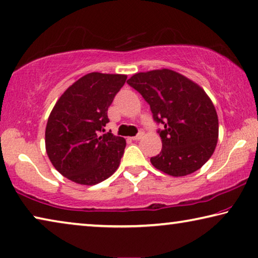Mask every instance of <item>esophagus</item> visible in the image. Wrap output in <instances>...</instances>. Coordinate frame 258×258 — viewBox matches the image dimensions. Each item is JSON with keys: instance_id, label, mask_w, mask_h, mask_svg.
Returning a JSON list of instances; mask_svg holds the SVG:
<instances>
[{"instance_id": "obj_1", "label": "esophagus", "mask_w": 258, "mask_h": 258, "mask_svg": "<svg viewBox=\"0 0 258 258\" xmlns=\"http://www.w3.org/2000/svg\"><path fill=\"white\" fill-rule=\"evenodd\" d=\"M144 136H145V133H144V132H142V131H140V132H139V133H138L136 137H133V138H132V140H133V141H138V140H140V139H141V138H142V137H144Z\"/></svg>"}]
</instances>
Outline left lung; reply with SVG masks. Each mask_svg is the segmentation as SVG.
<instances>
[{
	"label": "left lung",
	"mask_w": 258,
	"mask_h": 258,
	"mask_svg": "<svg viewBox=\"0 0 258 258\" xmlns=\"http://www.w3.org/2000/svg\"><path fill=\"white\" fill-rule=\"evenodd\" d=\"M127 83L151 105L162 149L151 159L157 170L180 177L201 169L217 147L219 120L211 98L201 86L171 69L137 73Z\"/></svg>",
	"instance_id": "left-lung-1"
}]
</instances>
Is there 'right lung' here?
<instances>
[{"label":"right lung","instance_id":"right-lung-1","mask_svg":"<svg viewBox=\"0 0 258 258\" xmlns=\"http://www.w3.org/2000/svg\"><path fill=\"white\" fill-rule=\"evenodd\" d=\"M122 74L89 73L60 96L45 131L48 159L61 175L82 185H95L117 170L126 140L104 133L107 109L124 86Z\"/></svg>","mask_w":258,"mask_h":258}]
</instances>
